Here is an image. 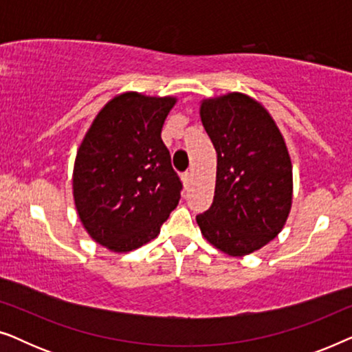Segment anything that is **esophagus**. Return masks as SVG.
<instances>
[{"label": "esophagus", "mask_w": 352, "mask_h": 352, "mask_svg": "<svg viewBox=\"0 0 352 352\" xmlns=\"http://www.w3.org/2000/svg\"><path fill=\"white\" fill-rule=\"evenodd\" d=\"M190 173L189 171H187V173H184V175H182V182H184V186L187 187V186H189L190 184Z\"/></svg>", "instance_id": "esophagus-1"}]
</instances>
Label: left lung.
Segmentation results:
<instances>
[{"mask_svg": "<svg viewBox=\"0 0 352 352\" xmlns=\"http://www.w3.org/2000/svg\"><path fill=\"white\" fill-rule=\"evenodd\" d=\"M200 120L218 158L213 204L197 224L229 256L258 252L280 234L292 210L285 139L267 109L243 93L201 99Z\"/></svg>", "mask_w": 352, "mask_h": 352, "instance_id": "left-lung-1", "label": "left lung"}]
</instances>
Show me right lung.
<instances>
[{"label":"right lung","mask_w":352,"mask_h":352,"mask_svg":"<svg viewBox=\"0 0 352 352\" xmlns=\"http://www.w3.org/2000/svg\"><path fill=\"white\" fill-rule=\"evenodd\" d=\"M175 96L124 91L109 100L76 151L72 192L89 237L115 253L160 234L181 199V181L162 141Z\"/></svg>","instance_id":"1"}]
</instances>
